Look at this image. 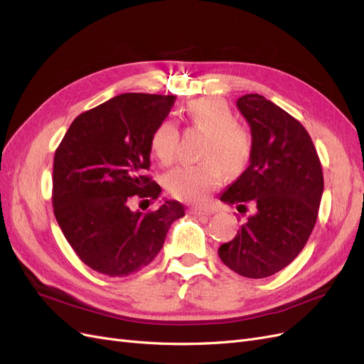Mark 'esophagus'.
<instances>
[{"label": "esophagus", "mask_w": 364, "mask_h": 364, "mask_svg": "<svg viewBox=\"0 0 364 364\" xmlns=\"http://www.w3.org/2000/svg\"><path fill=\"white\" fill-rule=\"evenodd\" d=\"M189 213L193 215V216H207V215H210L209 210H205V209H196V207H191Z\"/></svg>", "instance_id": "34e87169"}]
</instances>
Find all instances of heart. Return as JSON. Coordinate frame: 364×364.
Returning a JSON list of instances; mask_svg holds the SVG:
<instances>
[{"mask_svg":"<svg viewBox=\"0 0 364 364\" xmlns=\"http://www.w3.org/2000/svg\"><path fill=\"white\" fill-rule=\"evenodd\" d=\"M191 127L205 132L198 164H183L166 175V189L176 200L203 203L224 181L225 171L241 173L252 160L253 139L244 124L235 122V114L223 99L201 97L184 108ZM180 132L171 120L161 122L151 137V151L161 164L176 157Z\"/></svg>","mask_w":364,"mask_h":364,"instance_id":"b5f03b06","label":"heart"}]
</instances>
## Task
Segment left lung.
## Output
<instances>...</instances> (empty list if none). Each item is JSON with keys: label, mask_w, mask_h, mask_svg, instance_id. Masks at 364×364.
<instances>
[{"label": "left lung", "mask_w": 364, "mask_h": 364, "mask_svg": "<svg viewBox=\"0 0 364 364\" xmlns=\"http://www.w3.org/2000/svg\"><path fill=\"white\" fill-rule=\"evenodd\" d=\"M250 124L253 154L248 168L221 201L253 213L230 242L218 248L221 261L250 279L272 276L302 252L317 221L323 172L304 124L259 95L237 99Z\"/></svg>", "instance_id": "obj_1"}]
</instances>
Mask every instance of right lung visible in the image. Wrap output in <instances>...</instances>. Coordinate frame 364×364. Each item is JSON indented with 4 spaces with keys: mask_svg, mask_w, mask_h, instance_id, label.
Listing matches in <instances>:
<instances>
[{
    "mask_svg": "<svg viewBox=\"0 0 364 364\" xmlns=\"http://www.w3.org/2000/svg\"><path fill=\"white\" fill-rule=\"evenodd\" d=\"M173 96L124 92L82 112L55 152L53 212L85 265L111 277L146 267L184 207L166 200L157 210H131L134 198L157 200L149 171L151 137Z\"/></svg>",
    "mask_w": 364,
    "mask_h": 364,
    "instance_id": "add662e5",
    "label": "right lung"
}]
</instances>
